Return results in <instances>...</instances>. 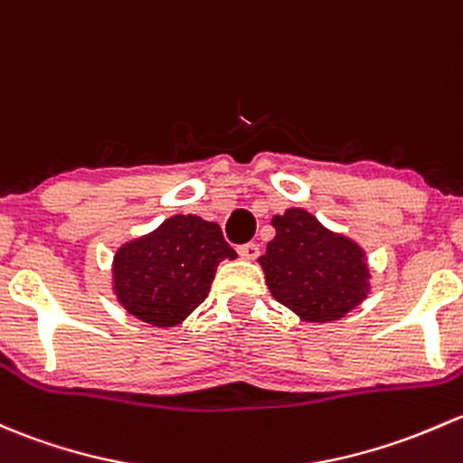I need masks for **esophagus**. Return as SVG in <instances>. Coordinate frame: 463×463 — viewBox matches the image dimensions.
Here are the masks:
<instances>
[{
  "label": "esophagus",
  "instance_id": "esophagus-1",
  "mask_svg": "<svg viewBox=\"0 0 463 463\" xmlns=\"http://www.w3.org/2000/svg\"><path fill=\"white\" fill-rule=\"evenodd\" d=\"M237 252H240L241 260L252 261V260H257V257H260V246H257V244H244V246L237 248Z\"/></svg>",
  "mask_w": 463,
  "mask_h": 463
}]
</instances>
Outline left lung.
I'll use <instances>...</instances> for the list:
<instances>
[{"label":"left lung","mask_w":463,"mask_h":463,"mask_svg":"<svg viewBox=\"0 0 463 463\" xmlns=\"http://www.w3.org/2000/svg\"><path fill=\"white\" fill-rule=\"evenodd\" d=\"M270 226L275 237L257 261L279 304L310 324L337 321L364 304L373 275L357 241L326 228L304 208L275 215Z\"/></svg>","instance_id":"8db88e82"}]
</instances>
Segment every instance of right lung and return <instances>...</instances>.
<instances>
[{"label": "right lung", "mask_w": 463, "mask_h": 463, "mask_svg": "<svg viewBox=\"0 0 463 463\" xmlns=\"http://www.w3.org/2000/svg\"><path fill=\"white\" fill-rule=\"evenodd\" d=\"M235 257L215 222L173 215L117 248L110 290L135 319L173 328L206 299L219 261Z\"/></svg>", "instance_id": "obj_1"}]
</instances>
